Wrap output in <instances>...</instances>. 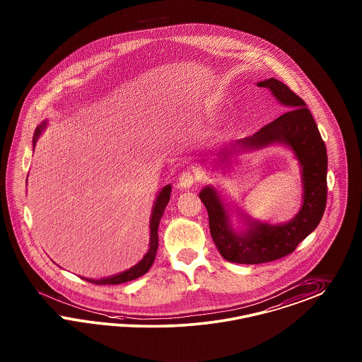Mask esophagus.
<instances>
[{
    "instance_id": "obj_1",
    "label": "esophagus",
    "mask_w": 362,
    "mask_h": 362,
    "mask_svg": "<svg viewBox=\"0 0 362 362\" xmlns=\"http://www.w3.org/2000/svg\"><path fill=\"white\" fill-rule=\"evenodd\" d=\"M194 183H195V176L189 170H187V171L182 173L180 176H179L177 186L180 188H189L194 186Z\"/></svg>"
}]
</instances>
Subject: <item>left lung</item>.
<instances>
[{
    "mask_svg": "<svg viewBox=\"0 0 362 362\" xmlns=\"http://www.w3.org/2000/svg\"><path fill=\"white\" fill-rule=\"evenodd\" d=\"M267 88L286 112L251 136L239 139L221 151L214 168L225 170L231 156L245 151L285 146L298 160L302 179V206L288 222L272 225L259 222L222 198L214 187L202 188L199 198L209 212L212 240L226 261L242 264L272 262L293 252L320 225L326 207L327 155L324 140L305 101L276 78L257 83ZM235 211L243 223L235 228L230 216Z\"/></svg>",
    "mask_w": 362,
    "mask_h": 362,
    "instance_id": "8db88e82",
    "label": "left lung"
}]
</instances>
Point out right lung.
I'll return each mask as SVG.
<instances>
[{"mask_svg":"<svg viewBox=\"0 0 362 362\" xmlns=\"http://www.w3.org/2000/svg\"><path fill=\"white\" fill-rule=\"evenodd\" d=\"M45 127H47V122L44 120L36 128L35 135H33V150L36 147V141H37L38 137L42 134ZM170 197H171V185H167L160 189V192L158 194L156 199L153 202V206H152L150 218V245H148L150 249L135 266L129 267L128 270L122 272L119 274L111 275V276H107V278H100V279L84 278V276H81V278L86 279L88 282H90V284H95V285H119V284H124V282L136 279L139 276L146 274L150 270L152 263L155 261V257H156V251H158V246H159L158 228H159V223H160V219H162L163 212L165 210V206L170 202Z\"/></svg>","mask_w":362,"mask_h":362,"instance_id":"right-lung-1","label":"right lung"}]
</instances>
